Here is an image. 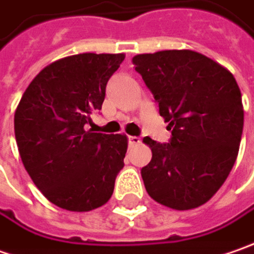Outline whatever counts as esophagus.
Instances as JSON below:
<instances>
[{
	"label": "esophagus",
	"instance_id": "obj_1",
	"mask_svg": "<svg viewBox=\"0 0 254 254\" xmlns=\"http://www.w3.org/2000/svg\"><path fill=\"white\" fill-rule=\"evenodd\" d=\"M138 143H140V138H138V136H129V145L130 146L138 145Z\"/></svg>",
	"mask_w": 254,
	"mask_h": 254
}]
</instances>
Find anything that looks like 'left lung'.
I'll use <instances>...</instances> for the list:
<instances>
[{
  "label": "left lung",
  "mask_w": 254,
  "mask_h": 254,
  "mask_svg": "<svg viewBox=\"0 0 254 254\" xmlns=\"http://www.w3.org/2000/svg\"><path fill=\"white\" fill-rule=\"evenodd\" d=\"M132 64L172 130L168 145L143 138L152 150L140 172L146 192L175 210L199 207L225 183L239 153L245 112L236 79L192 50L139 54Z\"/></svg>",
  "instance_id": "8db88e82"
}]
</instances>
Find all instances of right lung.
Segmentation results:
<instances>
[{"instance_id":"1","label":"right lung","mask_w":254,"mask_h":254,"mask_svg":"<svg viewBox=\"0 0 254 254\" xmlns=\"http://www.w3.org/2000/svg\"><path fill=\"white\" fill-rule=\"evenodd\" d=\"M125 54H78L45 66L31 81L14 115L19 156L51 203L89 212L111 199L124 168L127 138L86 130L101 111L108 79Z\"/></svg>"}]
</instances>
